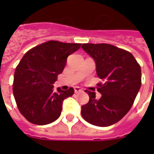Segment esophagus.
Wrapping results in <instances>:
<instances>
[{
  "instance_id": "obj_1",
  "label": "esophagus",
  "mask_w": 154,
  "mask_h": 154,
  "mask_svg": "<svg viewBox=\"0 0 154 154\" xmlns=\"http://www.w3.org/2000/svg\"><path fill=\"white\" fill-rule=\"evenodd\" d=\"M74 91L75 93H80V92H82V88H80V87L76 86L74 87Z\"/></svg>"
}]
</instances>
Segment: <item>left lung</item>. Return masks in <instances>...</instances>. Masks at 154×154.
Masks as SVG:
<instances>
[{"label":"left lung","instance_id":"obj_1","mask_svg":"<svg viewBox=\"0 0 154 154\" xmlns=\"http://www.w3.org/2000/svg\"><path fill=\"white\" fill-rule=\"evenodd\" d=\"M82 48L95 61L100 99L85 90L89 101L82 106L87 122L100 127L117 123L129 112L141 85V66L129 52L109 44H83Z\"/></svg>","mask_w":154,"mask_h":154}]
</instances>
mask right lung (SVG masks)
<instances>
[{"label": "right lung", "mask_w": 154, "mask_h": 154, "mask_svg": "<svg viewBox=\"0 0 154 154\" xmlns=\"http://www.w3.org/2000/svg\"><path fill=\"white\" fill-rule=\"evenodd\" d=\"M82 44L45 42L25 53L16 68L13 92L20 113L29 122L44 125L60 117L62 103L72 96L73 88L53 89L58 74L63 72L67 57Z\"/></svg>", "instance_id": "add662e5"}]
</instances>
